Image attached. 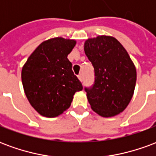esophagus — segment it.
I'll use <instances>...</instances> for the list:
<instances>
[{
  "instance_id": "1",
  "label": "esophagus",
  "mask_w": 156,
  "mask_h": 156,
  "mask_svg": "<svg viewBox=\"0 0 156 156\" xmlns=\"http://www.w3.org/2000/svg\"><path fill=\"white\" fill-rule=\"evenodd\" d=\"M78 79H79V80H80V81H83V74H79L78 76Z\"/></svg>"
}]
</instances>
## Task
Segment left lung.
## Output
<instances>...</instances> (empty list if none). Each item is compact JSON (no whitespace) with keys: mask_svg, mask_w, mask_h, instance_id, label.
<instances>
[{"mask_svg":"<svg viewBox=\"0 0 156 156\" xmlns=\"http://www.w3.org/2000/svg\"><path fill=\"white\" fill-rule=\"evenodd\" d=\"M83 48L94 68V84L85 88L91 108L102 117L118 115L134 95L137 77L134 62L123 45L111 36L88 38Z\"/></svg>","mask_w":156,"mask_h":156,"instance_id":"obj_1","label":"left lung"}]
</instances>
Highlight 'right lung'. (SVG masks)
Returning a JSON list of instances; mask_svg holds the SVG:
<instances>
[{
	"mask_svg": "<svg viewBox=\"0 0 156 156\" xmlns=\"http://www.w3.org/2000/svg\"><path fill=\"white\" fill-rule=\"evenodd\" d=\"M74 39L53 37L42 41L29 56L22 69L25 94L32 108L44 117L62 115L83 86L72 70L68 55Z\"/></svg>",
	"mask_w": 156,
	"mask_h": 156,
	"instance_id": "1",
	"label": "right lung"
}]
</instances>
